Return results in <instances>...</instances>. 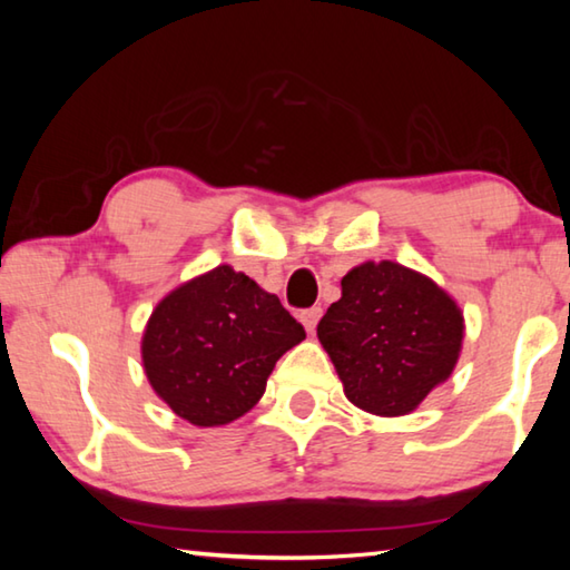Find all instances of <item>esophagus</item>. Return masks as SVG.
<instances>
[{
  "label": "esophagus",
  "mask_w": 570,
  "mask_h": 570,
  "mask_svg": "<svg viewBox=\"0 0 570 570\" xmlns=\"http://www.w3.org/2000/svg\"><path fill=\"white\" fill-rule=\"evenodd\" d=\"M298 320H302V324H304V330L312 334L314 330H316V324H320V320H322V306H312V308H304L302 314H298Z\"/></svg>",
  "instance_id": "obj_1"
}]
</instances>
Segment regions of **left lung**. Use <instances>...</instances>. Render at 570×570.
<instances>
[{"instance_id": "left-lung-1", "label": "left lung", "mask_w": 570, "mask_h": 570, "mask_svg": "<svg viewBox=\"0 0 570 570\" xmlns=\"http://www.w3.org/2000/svg\"><path fill=\"white\" fill-rule=\"evenodd\" d=\"M462 332L450 294L394 262L354 266L316 326L346 400L380 417L412 412L450 377Z\"/></svg>"}]
</instances>
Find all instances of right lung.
<instances>
[{"instance_id": "add662e5", "label": "right lung", "mask_w": 570, "mask_h": 570, "mask_svg": "<svg viewBox=\"0 0 570 570\" xmlns=\"http://www.w3.org/2000/svg\"><path fill=\"white\" fill-rule=\"evenodd\" d=\"M304 336L276 294L224 264L153 308L140 352L150 387L178 417L218 428L262 400L278 356Z\"/></svg>"}]
</instances>
